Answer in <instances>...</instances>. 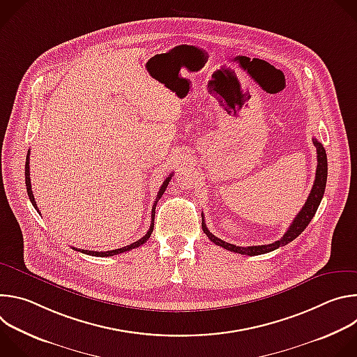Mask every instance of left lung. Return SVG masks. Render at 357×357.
<instances>
[{
	"mask_svg": "<svg viewBox=\"0 0 357 357\" xmlns=\"http://www.w3.org/2000/svg\"><path fill=\"white\" fill-rule=\"evenodd\" d=\"M314 144L317 146V157H318V165H317V175H315V182L312 186V190L305 202L303 208L301 209V212L296 215V218L292 220L291 226L288 227V230L285 231V234L271 243V244H263V245H250V247H240V245H234L230 243L223 241L222 238H218L215 234H212L209 231V229L206 227L205 220H203V215H202V230L205 233L211 241H213L216 245H220L229 251L233 252H238V254H245V256H260V254H266L270 251L277 250L278 247H282L288 243H291L292 240H295L307 226L311 223L312 218L315 216L319 205H321V200L324 197L325 193V188H326V178H328V158H326V152L325 148L321 142H318L314 138Z\"/></svg>",
	"mask_w": 357,
	"mask_h": 357,
	"instance_id": "obj_1",
	"label": "left lung"
}]
</instances>
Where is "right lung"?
I'll return each instance as SVG.
<instances>
[{
	"instance_id": "add662e5",
	"label": "right lung",
	"mask_w": 357,
	"mask_h": 357,
	"mask_svg": "<svg viewBox=\"0 0 357 357\" xmlns=\"http://www.w3.org/2000/svg\"><path fill=\"white\" fill-rule=\"evenodd\" d=\"M29 175H31V174H29V151H28V155H26V164H25V185H26V192H28V196H29V199H31V203L33 205V208L39 212V209H38V206H36L35 197H33V193H32V188H31V178H29ZM171 178H172V174H171L165 181H164L162 186L160 188V192H158V195H157L155 203H154V206H152V212H151V226H149V229H148V231H146V234H145L144 237H141L139 240H137V241H134V243H131V244H128V245H126V247L116 248V250H110V251H90V250H79V248H76V247H72V248H73V250H76V251H80V252H83V254H89V256H96V257H113V256H117V254H121V252H126V251H130V250H132V248H137V247L142 245V244H144V243L151 237L152 230H154L155 206H157V203H158L160 197L164 195V192H165V189H167V186H168V183H169ZM39 215H40V212H39Z\"/></svg>"
}]
</instances>
